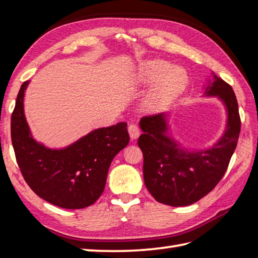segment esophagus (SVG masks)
Returning a JSON list of instances; mask_svg holds the SVG:
<instances>
[{"label": "esophagus", "mask_w": 258, "mask_h": 258, "mask_svg": "<svg viewBox=\"0 0 258 258\" xmlns=\"http://www.w3.org/2000/svg\"><path fill=\"white\" fill-rule=\"evenodd\" d=\"M127 130H128V133H130L131 139L135 140V139H138L139 136H140V128H139V126L136 125L135 123H131L128 125V128Z\"/></svg>", "instance_id": "obj_1"}]
</instances>
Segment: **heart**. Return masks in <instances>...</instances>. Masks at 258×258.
I'll list each match as a JSON object with an SVG mask.
<instances>
[{
  "instance_id": "heart-1",
  "label": "heart",
  "mask_w": 258,
  "mask_h": 258,
  "mask_svg": "<svg viewBox=\"0 0 258 258\" xmlns=\"http://www.w3.org/2000/svg\"><path fill=\"white\" fill-rule=\"evenodd\" d=\"M138 85H152L144 106L150 112H161L169 107L184 92L188 76L183 68L175 67L164 59H150L139 65L135 74Z\"/></svg>"
}]
</instances>
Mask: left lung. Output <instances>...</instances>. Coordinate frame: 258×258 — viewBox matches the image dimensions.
Here are the masks:
<instances>
[{
    "label": "left lung",
    "mask_w": 258,
    "mask_h": 258,
    "mask_svg": "<svg viewBox=\"0 0 258 258\" xmlns=\"http://www.w3.org/2000/svg\"><path fill=\"white\" fill-rule=\"evenodd\" d=\"M206 96H218L227 109V125L217 143L205 151L179 149L167 135L165 115L144 116L138 144L143 152L145 186L154 199L169 206H187L215 187L225 174L240 132L238 104L232 86L214 75Z\"/></svg>",
    "instance_id": "left-lung-1"
}]
</instances>
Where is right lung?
I'll use <instances>...</instances> for the list:
<instances>
[{
    "mask_svg": "<svg viewBox=\"0 0 258 258\" xmlns=\"http://www.w3.org/2000/svg\"><path fill=\"white\" fill-rule=\"evenodd\" d=\"M21 85L11 117V138L16 162L25 182L51 204L80 210L98 200L105 187L107 172L115 155L128 144L125 122L92 131L67 149L51 150L32 138L23 109Z\"/></svg>",
    "mask_w": 258,
    "mask_h": 258,
    "instance_id": "add662e5",
    "label": "right lung"
}]
</instances>
